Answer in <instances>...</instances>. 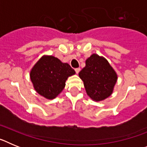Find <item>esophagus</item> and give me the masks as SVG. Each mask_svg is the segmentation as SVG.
Segmentation results:
<instances>
[{"label": "esophagus", "instance_id": "34e87169", "mask_svg": "<svg viewBox=\"0 0 147 147\" xmlns=\"http://www.w3.org/2000/svg\"><path fill=\"white\" fill-rule=\"evenodd\" d=\"M75 71H76V74H79V72L80 71V67H76V68H75Z\"/></svg>", "mask_w": 147, "mask_h": 147}]
</instances>
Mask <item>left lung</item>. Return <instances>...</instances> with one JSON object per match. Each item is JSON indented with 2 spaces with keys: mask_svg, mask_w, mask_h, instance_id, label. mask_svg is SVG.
Instances as JSON below:
<instances>
[{
  "mask_svg": "<svg viewBox=\"0 0 147 147\" xmlns=\"http://www.w3.org/2000/svg\"><path fill=\"white\" fill-rule=\"evenodd\" d=\"M85 64L79 75L84 82L88 96L95 101H102L110 96L117 75L108 62L94 54L87 59Z\"/></svg>",
  "mask_w": 147,
  "mask_h": 147,
  "instance_id": "left-lung-1",
  "label": "left lung"
}]
</instances>
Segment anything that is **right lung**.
<instances>
[{
  "instance_id": "right-lung-1",
  "label": "right lung",
  "mask_w": 147,
  "mask_h": 147,
  "mask_svg": "<svg viewBox=\"0 0 147 147\" xmlns=\"http://www.w3.org/2000/svg\"><path fill=\"white\" fill-rule=\"evenodd\" d=\"M74 74L75 71L67 63L47 56L36 63L30 76L36 91L45 98L53 99L65 88L67 77Z\"/></svg>"
}]
</instances>
